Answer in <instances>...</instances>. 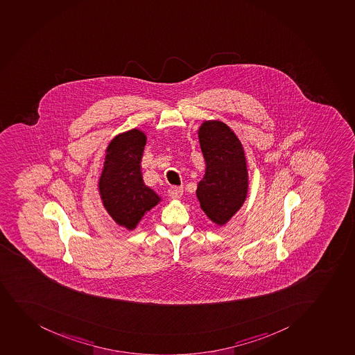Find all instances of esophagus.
Here are the masks:
<instances>
[{
	"mask_svg": "<svg viewBox=\"0 0 355 355\" xmlns=\"http://www.w3.org/2000/svg\"><path fill=\"white\" fill-rule=\"evenodd\" d=\"M183 194L182 187H171L168 189V196L174 200L181 198Z\"/></svg>",
	"mask_w": 355,
	"mask_h": 355,
	"instance_id": "34e87169",
	"label": "esophagus"
}]
</instances>
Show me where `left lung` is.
<instances>
[{
    "label": "left lung",
    "mask_w": 355,
    "mask_h": 355,
    "mask_svg": "<svg viewBox=\"0 0 355 355\" xmlns=\"http://www.w3.org/2000/svg\"><path fill=\"white\" fill-rule=\"evenodd\" d=\"M205 160V173L196 189L205 215L224 225L245 201L249 189L247 159L232 128L218 120H208L198 128Z\"/></svg>",
    "instance_id": "obj_1"
}]
</instances>
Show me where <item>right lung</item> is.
<instances>
[{
  "label": "right lung",
  "instance_id": "right-lung-1",
  "mask_svg": "<svg viewBox=\"0 0 355 355\" xmlns=\"http://www.w3.org/2000/svg\"><path fill=\"white\" fill-rule=\"evenodd\" d=\"M146 135L137 128L116 135L110 142L98 188L108 215L128 230L161 201L142 180L141 157Z\"/></svg>",
  "mask_w": 355,
  "mask_h": 355
}]
</instances>
